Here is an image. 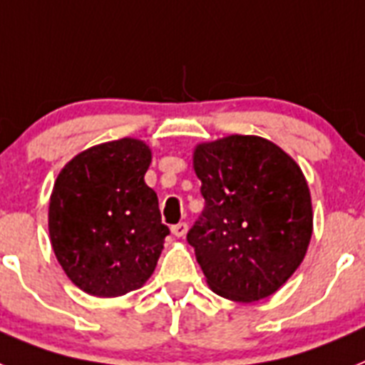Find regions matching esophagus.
Returning <instances> with one entry per match:
<instances>
[{
  "instance_id": "esophagus-1",
  "label": "esophagus",
  "mask_w": 365,
  "mask_h": 365,
  "mask_svg": "<svg viewBox=\"0 0 365 365\" xmlns=\"http://www.w3.org/2000/svg\"><path fill=\"white\" fill-rule=\"evenodd\" d=\"M187 230H189L187 222H178V225H174L173 228H170V232H173L176 237H183V235L187 234Z\"/></svg>"
}]
</instances>
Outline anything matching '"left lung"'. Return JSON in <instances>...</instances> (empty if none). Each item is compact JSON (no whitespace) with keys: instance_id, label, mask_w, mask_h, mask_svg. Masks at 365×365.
I'll return each instance as SVG.
<instances>
[{"instance_id":"left-lung-1","label":"left lung","mask_w":365,"mask_h":365,"mask_svg":"<svg viewBox=\"0 0 365 365\" xmlns=\"http://www.w3.org/2000/svg\"><path fill=\"white\" fill-rule=\"evenodd\" d=\"M192 168L206 207L187 234L207 286L235 302L278 292L306 256L314 230L301 167L258 135L200 143Z\"/></svg>"}]
</instances>
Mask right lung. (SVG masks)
<instances>
[{
	"label": "right lung",
	"instance_id": "right-lung-1",
	"mask_svg": "<svg viewBox=\"0 0 365 365\" xmlns=\"http://www.w3.org/2000/svg\"><path fill=\"white\" fill-rule=\"evenodd\" d=\"M152 150L124 137L79 152L53 183L51 249L66 277L94 297H120L152 277L168 228L145 183Z\"/></svg>",
	"mask_w": 365,
	"mask_h": 365
}]
</instances>
